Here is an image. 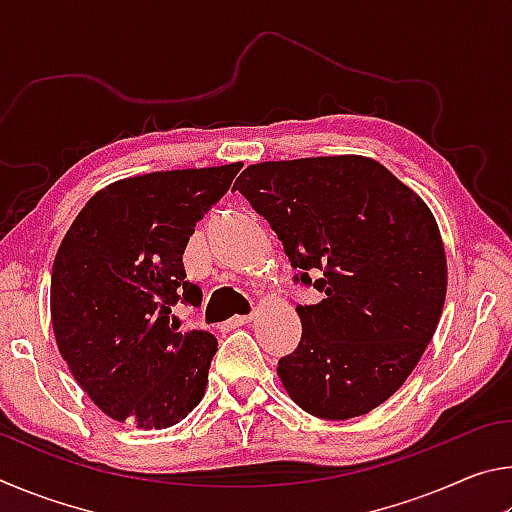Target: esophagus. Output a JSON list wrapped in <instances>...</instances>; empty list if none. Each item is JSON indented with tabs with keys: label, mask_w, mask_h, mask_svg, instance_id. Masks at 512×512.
I'll use <instances>...</instances> for the list:
<instances>
[{
	"label": "esophagus",
	"mask_w": 512,
	"mask_h": 512,
	"mask_svg": "<svg viewBox=\"0 0 512 512\" xmlns=\"http://www.w3.org/2000/svg\"><path fill=\"white\" fill-rule=\"evenodd\" d=\"M255 316L250 314V316H235V318H230L228 323H225V327L228 329H235V327H241V325H246V323H250V320H253Z\"/></svg>",
	"instance_id": "obj_1"
}]
</instances>
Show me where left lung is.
<instances>
[{
    "label": "left lung",
    "mask_w": 512,
    "mask_h": 512,
    "mask_svg": "<svg viewBox=\"0 0 512 512\" xmlns=\"http://www.w3.org/2000/svg\"><path fill=\"white\" fill-rule=\"evenodd\" d=\"M232 189L271 223L300 268L296 282L323 293L296 307L302 339L277 363L289 397L323 420L377 409L418 366L443 314L447 259L427 203L363 155L250 164Z\"/></svg>",
    "instance_id": "8db88e82"
}]
</instances>
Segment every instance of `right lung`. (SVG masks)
<instances>
[{"instance_id": "right-lung-1", "label": "right lung", "mask_w": 512, "mask_h": 512, "mask_svg": "<svg viewBox=\"0 0 512 512\" xmlns=\"http://www.w3.org/2000/svg\"><path fill=\"white\" fill-rule=\"evenodd\" d=\"M241 167L117 180L85 203L60 241L51 268L56 345L112 420L167 429L203 400L216 339L203 329L178 332L169 314L178 300L201 305L183 253Z\"/></svg>"}]
</instances>
